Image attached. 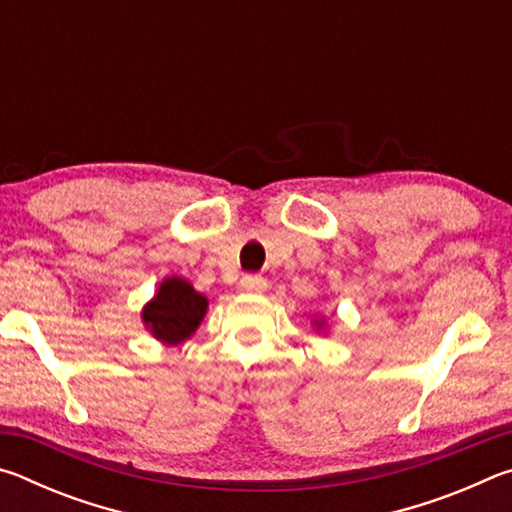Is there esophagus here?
Segmentation results:
<instances>
[{
	"mask_svg": "<svg viewBox=\"0 0 512 512\" xmlns=\"http://www.w3.org/2000/svg\"><path fill=\"white\" fill-rule=\"evenodd\" d=\"M268 289V282L264 280L262 275H244L239 280V291L246 293H262Z\"/></svg>",
	"mask_w": 512,
	"mask_h": 512,
	"instance_id": "1",
	"label": "esophagus"
}]
</instances>
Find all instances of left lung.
I'll return each instance as SVG.
<instances>
[{"instance_id": "1", "label": "left lung", "mask_w": 512, "mask_h": 512, "mask_svg": "<svg viewBox=\"0 0 512 512\" xmlns=\"http://www.w3.org/2000/svg\"><path fill=\"white\" fill-rule=\"evenodd\" d=\"M314 325H316L318 329H323V327H325V320H323V318H316V320H314Z\"/></svg>"}]
</instances>
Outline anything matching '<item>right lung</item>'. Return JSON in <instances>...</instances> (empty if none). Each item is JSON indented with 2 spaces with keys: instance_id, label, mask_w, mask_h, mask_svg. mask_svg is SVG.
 <instances>
[{
  "instance_id": "obj_1",
  "label": "right lung",
  "mask_w": 512,
  "mask_h": 512,
  "mask_svg": "<svg viewBox=\"0 0 512 512\" xmlns=\"http://www.w3.org/2000/svg\"><path fill=\"white\" fill-rule=\"evenodd\" d=\"M205 311L207 298L183 277L173 275L162 280L153 300L146 302L142 320L155 339L167 345H178L196 332Z\"/></svg>"
}]
</instances>
